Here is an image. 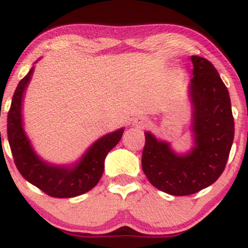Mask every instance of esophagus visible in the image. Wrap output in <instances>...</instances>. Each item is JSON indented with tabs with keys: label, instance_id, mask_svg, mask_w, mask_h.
<instances>
[{
	"label": "esophagus",
	"instance_id": "esophagus-1",
	"mask_svg": "<svg viewBox=\"0 0 248 248\" xmlns=\"http://www.w3.org/2000/svg\"><path fill=\"white\" fill-rule=\"evenodd\" d=\"M135 124L140 128H144L147 126V120L143 118H139L138 120H135Z\"/></svg>",
	"mask_w": 248,
	"mask_h": 248
}]
</instances>
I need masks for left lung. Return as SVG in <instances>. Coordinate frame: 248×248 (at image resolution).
I'll list each match as a JSON object with an SVG mask.
<instances>
[{"label":"left lung","mask_w":248,"mask_h":248,"mask_svg":"<svg viewBox=\"0 0 248 248\" xmlns=\"http://www.w3.org/2000/svg\"><path fill=\"white\" fill-rule=\"evenodd\" d=\"M191 62L195 147L178 155L169 143L144 133V175L154 186L172 196L192 195L215 183L226 167L234 138L231 100L218 71L202 57L191 56Z\"/></svg>","instance_id":"left-lung-1"}]
</instances>
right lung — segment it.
<instances>
[{"instance_id": "1", "label": "right lung", "mask_w": 248, "mask_h": 248, "mask_svg": "<svg viewBox=\"0 0 248 248\" xmlns=\"http://www.w3.org/2000/svg\"><path fill=\"white\" fill-rule=\"evenodd\" d=\"M32 72L33 67H31L29 73L18 82L8 113V141L14 162L28 182L51 197L80 196L93 189L100 181L106 155L119 143L124 128L95 141L73 166L58 167L42 161L33 152L22 124V99Z\"/></svg>"}]
</instances>
